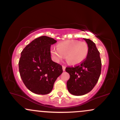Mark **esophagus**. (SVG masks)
Wrapping results in <instances>:
<instances>
[{"label": "esophagus", "instance_id": "esophagus-1", "mask_svg": "<svg viewBox=\"0 0 120 120\" xmlns=\"http://www.w3.org/2000/svg\"><path fill=\"white\" fill-rule=\"evenodd\" d=\"M62 69H63V71H65L66 67L65 66H62Z\"/></svg>", "mask_w": 120, "mask_h": 120}]
</instances>
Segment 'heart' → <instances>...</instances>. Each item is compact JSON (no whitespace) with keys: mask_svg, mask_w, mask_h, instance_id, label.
I'll list each match as a JSON object with an SVG mask.
<instances>
[{"mask_svg":"<svg viewBox=\"0 0 120 120\" xmlns=\"http://www.w3.org/2000/svg\"><path fill=\"white\" fill-rule=\"evenodd\" d=\"M51 53L55 61L64 59L71 65L81 64L86 59L88 54V46L85 42L70 40L58 43L57 48H52Z\"/></svg>","mask_w":120,"mask_h":120,"instance_id":"1","label":"heart"}]
</instances>
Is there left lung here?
I'll list each match as a JSON object with an SVG mask.
<instances>
[{"label":"left lung","instance_id":"left-lung-1","mask_svg":"<svg viewBox=\"0 0 120 120\" xmlns=\"http://www.w3.org/2000/svg\"><path fill=\"white\" fill-rule=\"evenodd\" d=\"M83 39L88 46L86 60L80 65L66 68V71L70 74L67 87L74 96H82L90 92L97 83L101 71V60L96 44L89 39Z\"/></svg>","mask_w":120,"mask_h":120}]
</instances>
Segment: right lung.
<instances>
[{"label": "right lung", "instance_id": "right-lung-1", "mask_svg": "<svg viewBox=\"0 0 120 120\" xmlns=\"http://www.w3.org/2000/svg\"><path fill=\"white\" fill-rule=\"evenodd\" d=\"M56 40L46 36L36 38L21 52L19 62L20 77L27 88L37 94H47L62 73V67L51 60L50 47Z\"/></svg>", "mask_w": 120, "mask_h": 120}]
</instances>
